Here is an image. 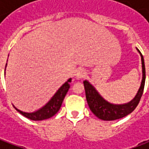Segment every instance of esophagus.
Here are the masks:
<instances>
[{
	"label": "esophagus",
	"mask_w": 149,
	"mask_h": 149,
	"mask_svg": "<svg viewBox=\"0 0 149 149\" xmlns=\"http://www.w3.org/2000/svg\"><path fill=\"white\" fill-rule=\"evenodd\" d=\"M85 71H84V69H82V68H80V69H78L77 72H76V78L78 79V80H80V79H82V78L84 77V76H85Z\"/></svg>",
	"instance_id": "obj_1"
}]
</instances>
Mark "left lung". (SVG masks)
Masks as SVG:
<instances>
[{"label":"left lung","instance_id":"1","mask_svg":"<svg viewBox=\"0 0 149 149\" xmlns=\"http://www.w3.org/2000/svg\"><path fill=\"white\" fill-rule=\"evenodd\" d=\"M137 51L141 54V64H142V81L141 87L138 90L135 97L128 103L123 104H114L108 102L100 96L96 88L88 81H84L85 89V96L88 104L90 110L94 115L103 120H115L117 119L125 117L130 114L136 108L141 100L142 94L144 92V83H145V66H144V57L138 49Z\"/></svg>","mask_w":149,"mask_h":149}]
</instances>
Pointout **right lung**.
<instances>
[{"label": "right lung", "instance_id": "1", "mask_svg": "<svg viewBox=\"0 0 149 149\" xmlns=\"http://www.w3.org/2000/svg\"><path fill=\"white\" fill-rule=\"evenodd\" d=\"M7 65V64H6ZM6 68V66H5ZM72 79L69 78L68 81L65 82V84H62V86L58 90L56 91V93L54 94V96L50 99L48 103L46 104L45 106H43L41 109H40L36 112H22L21 110H19L14 106L16 110L21 113V115H23L25 117L30 119L32 120H46L50 117H52L55 115L56 112H58L61 106L62 102L64 100L65 95L68 93V89L70 88V82Z\"/></svg>", "mask_w": 149, "mask_h": 149}]
</instances>
